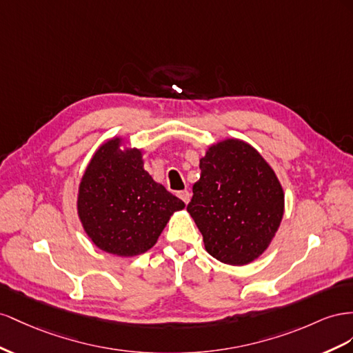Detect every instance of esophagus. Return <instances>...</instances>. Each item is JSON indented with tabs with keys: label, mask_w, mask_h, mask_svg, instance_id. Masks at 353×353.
I'll return each mask as SVG.
<instances>
[{
	"label": "esophagus",
	"mask_w": 353,
	"mask_h": 353,
	"mask_svg": "<svg viewBox=\"0 0 353 353\" xmlns=\"http://www.w3.org/2000/svg\"><path fill=\"white\" fill-rule=\"evenodd\" d=\"M177 196L183 201L185 204H188L189 203V199H190V194H189V190H180V192H177Z\"/></svg>",
	"instance_id": "1"
}]
</instances>
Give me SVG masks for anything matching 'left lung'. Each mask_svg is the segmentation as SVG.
I'll return each instance as SVG.
<instances>
[{
	"instance_id": "1",
	"label": "left lung",
	"mask_w": 353,
	"mask_h": 353,
	"mask_svg": "<svg viewBox=\"0 0 353 353\" xmlns=\"http://www.w3.org/2000/svg\"><path fill=\"white\" fill-rule=\"evenodd\" d=\"M188 204L208 254L241 266L257 259L284 214V192L274 170L243 140L211 146Z\"/></svg>"
}]
</instances>
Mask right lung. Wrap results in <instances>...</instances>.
Masks as SVG:
<instances>
[{
  "label": "right lung",
  "mask_w": 353,
  "mask_h": 353,
  "mask_svg": "<svg viewBox=\"0 0 353 353\" xmlns=\"http://www.w3.org/2000/svg\"><path fill=\"white\" fill-rule=\"evenodd\" d=\"M121 139L100 146L83 176L78 214L87 235L106 253L132 257L152 248L170 216L185 203L143 170L139 149Z\"/></svg>",
  "instance_id": "right-lung-1"
}]
</instances>
